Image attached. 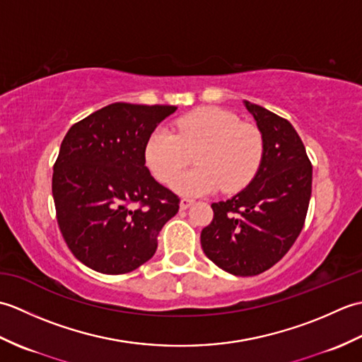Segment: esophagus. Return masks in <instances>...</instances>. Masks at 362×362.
I'll return each mask as SVG.
<instances>
[{"label":"esophagus","instance_id":"34e87169","mask_svg":"<svg viewBox=\"0 0 362 362\" xmlns=\"http://www.w3.org/2000/svg\"><path fill=\"white\" fill-rule=\"evenodd\" d=\"M193 204H194L193 199H182V201H180V210H187Z\"/></svg>","mask_w":362,"mask_h":362}]
</instances>
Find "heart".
Segmentation results:
<instances>
[{
    "label": "heart",
    "instance_id": "heart-1",
    "mask_svg": "<svg viewBox=\"0 0 362 362\" xmlns=\"http://www.w3.org/2000/svg\"><path fill=\"white\" fill-rule=\"evenodd\" d=\"M264 143L259 130L233 112L202 107L174 122L173 132L158 127L144 146V160L157 180L173 182L194 153L197 168L177 177L173 188L182 196L238 191L257 174Z\"/></svg>",
    "mask_w": 362,
    "mask_h": 362
}]
</instances>
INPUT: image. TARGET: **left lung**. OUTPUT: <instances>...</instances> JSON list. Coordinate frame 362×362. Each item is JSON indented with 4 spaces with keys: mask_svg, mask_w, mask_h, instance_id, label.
Instances as JSON below:
<instances>
[{
    "mask_svg": "<svg viewBox=\"0 0 362 362\" xmlns=\"http://www.w3.org/2000/svg\"><path fill=\"white\" fill-rule=\"evenodd\" d=\"M257 121L264 151L258 171L240 193L211 204L213 221L201 233L204 253L226 272L252 276L286 255L305 224L313 166L288 119L244 101Z\"/></svg>",
    "mask_w": 362,
    "mask_h": 362,
    "instance_id": "obj_1",
    "label": "left lung"
}]
</instances>
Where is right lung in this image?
I'll return each instance as SVG.
<instances>
[{
  "mask_svg": "<svg viewBox=\"0 0 362 362\" xmlns=\"http://www.w3.org/2000/svg\"><path fill=\"white\" fill-rule=\"evenodd\" d=\"M174 105L115 103L68 130L54 163L57 224L73 255L96 272L135 271L180 199L146 168L144 146Z\"/></svg>",
  "mask_w": 362,
  "mask_h": 362,
  "instance_id": "obj_1",
  "label": "right lung"
}]
</instances>
